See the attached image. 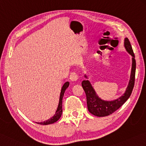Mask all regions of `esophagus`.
Here are the masks:
<instances>
[{
	"instance_id": "obj_1",
	"label": "esophagus",
	"mask_w": 146,
	"mask_h": 146,
	"mask_svg": "<svg viewBox=\"0 0 146 146\" xmlns=\"http://www.w3.org/2000/svg\"><path fill=\"white\" fill-rule=\"evenodd\" d=\"M79 79L78 75L76 72H72L70 75V81H73V82H76Z\"/></svg>"
}]
</instances>
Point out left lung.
<instances>
[{"instance_id": "1", "label": "left lung", "mask_w": 146, "mask_h": 146, "mask_svg": "<svg viewBox=\"0 0 146 146\" xmlns=\"http://www.w3.org/2000/svg\"><path fill=\"white\" fill-rule=\"evenodd\" d=\"M124 47L127 52L132 56V67L129 84L123 95L115 100L111 101L102 100L97 95L90 81L88 80H84L82 81L81 85L86 94L88 110L89 112L93 114L94 115L97 117H105L113 113L114 111L118 110L131 96L135 85L136 61H135V54L131 43L127 38H126L124 40ZM85 77L87 78V76L86 75Z\"/></svg>"}]
</instances>
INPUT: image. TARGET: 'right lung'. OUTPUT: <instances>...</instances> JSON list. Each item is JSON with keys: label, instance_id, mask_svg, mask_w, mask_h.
I'll list each match as a JSON object with an SVG mask.
<instances>
[{"label": "right lung", "instance_id": "add662e5", "mask_svg": "<svg viewBox=\"0 0 146 146\" xmlns=\"http://www.w3.org/2000/svg\"><path fill=\"white\" fill-rule=\"evenodd\" d=\"M69 86V82H66L62 86V88H61V93H60V101H59V104H58V106L57 108V110L55 112V114L54 115V116L51 117L50 119L47 120L44 122H37V124H42V125H47V124H52L54 123L56 121H58L59 119L60 118L61 116V114H62V101H63V98L64 96V93L66 90V89Z\"/></svg>", "mask_w": 146, "mask_h": 146}]
</instances>
